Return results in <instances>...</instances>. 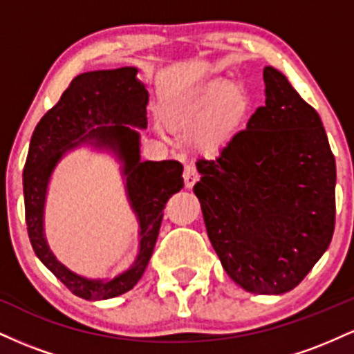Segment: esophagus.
Here are the masks:
<instances>
[{
  "label": "esophagus",
  "instance_id": "obj_1",
  "mask_svg": "<svg viewBox=\"0 0 354 354\" xmlns=\"http://www.w3.org/2000/svg\"><path fill=\"white\" fill-rule=\"evenodd\" d=\"M183 178H185V186L188 189H191L194 186V183L198 181V173L194 165H186L185 166V173H183Z\"/></svg>",
  "mask_w": 354,
  "mask_h": 354
}]
</instances>
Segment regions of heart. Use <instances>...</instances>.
Here are the masks:
<instances>
[{"mask_svg": "<svg viewBox=\"0 0 354 354\" xmlns=\"http://www.w3.org/2000/svg\"><path fill=\"white\" fill-rule=\"evenodd\" d=\"M251 108L248 89L239 83L214 80L165 108V120L176 131L194 133L198 149L213 153L228 143Z\"/></svg>", "mask_w": 354, "mask_h": 354, "instance_id": "b5f03b06", "label": "heart"}]
</instances>
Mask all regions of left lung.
I'll return each instance as SVG.
<instances>
[{"instance_id":"8db88e82","label":"left lung","mask_w":354,"mask_h":354,"mask_svg":"<svg viewBox=\"0 0 354 354\" xmlns=\"http://www.w3.org/2000/svg\"><path fill=\"white\" fill-rule=\"evenodd\" d=\"M259 106L216 160H198L208 238L243 290L281 295L303 281L335 231L336 163L315 108L273 66Z\"/></svg>"}]
</instances>
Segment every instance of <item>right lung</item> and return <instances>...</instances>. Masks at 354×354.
Returning <instances> with one entry per match:
<instances>
[{"label": "right lung", "instance_id": "right-lung-1", "mask_svg": "<svg viewBox=\"0 0 354 354\" xmlns=\"http://www.w3.org/2000/svg\"><path fill=\"white\" fill-rule=\"evenodd\" d=\"M136 73V68L124 66L76 76L36 124L23 169L28 236L36 256L73 295L89 301L115 298L140 281L156 245L166 203L183 188L181 163L141 161L140 133L135 128L148 126V91ZM81 144L106 149L122 161L129 201L140 223L136 263L113 280H88L73 274L55 259L44 236L47 183L60 158Z\"/></svg>", "mask_w": 354, "mask_h": 354}]
</instances>
